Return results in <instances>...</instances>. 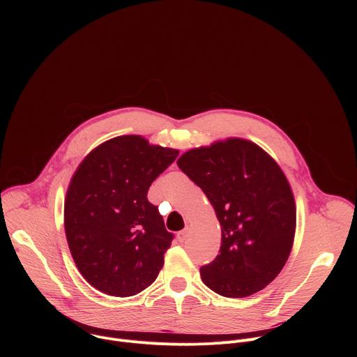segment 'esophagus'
I'll return each mask as SVG.
<instances>
[{
	"label": "esophagus",
	"instance_id": "34e87169",
	"mask_svg": "<svg viewBox=\"0 0 357 357\" xmlns=\"http://www.w3.org/2000/svg\"><path fill=\"white\" fill-rule=\"evenodd\" d=\"M189 226H186L183 230H181L179 233H178V240L181 241V243H183L186 238H188V236H189Z\"/></svg>",
	"mask_w": 357,
	"mask_h": 357
}]
</instances>
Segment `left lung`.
Returning a JSON list of instances; mask_svg holds the SVG:
<instances>
[{
  "label": "left lung",
  "instance_id": "1",
  "mask_svg": "<svg viewBox=\"0 0 357 357\" xmlns=\"http://www.w3.org/2000/svg\"><path fill=\"white\" fill-rule=\"evenodd\" d=\"M176 164L205 192L222 227L220 252L200 268L202 281L227 298L261 291L285 266L295 236V199L280 165L243 138L189 149Z\"/></svg>",
  "mask_w": 357,
  "mask_h": 357
}]
</instances>
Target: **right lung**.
<instances>
[{
    "label": "right lung",
    "instance_id": "add662e5",
    "mask_svg": "<svg viewBox=\"0 0 357 357\" xmlns=\"http://www.w3.org/2000/svg\"><path fill=\"white\" fill-rule=\"evenodd\" d=\"M178 155L141 135H120L77 167L65 199V233L77 270L96 289L131 296L157 280L174 234L146 193Z\"/></svg>",
    "mask_w": 357,
    "mask_h": 357
}]
</instances>
